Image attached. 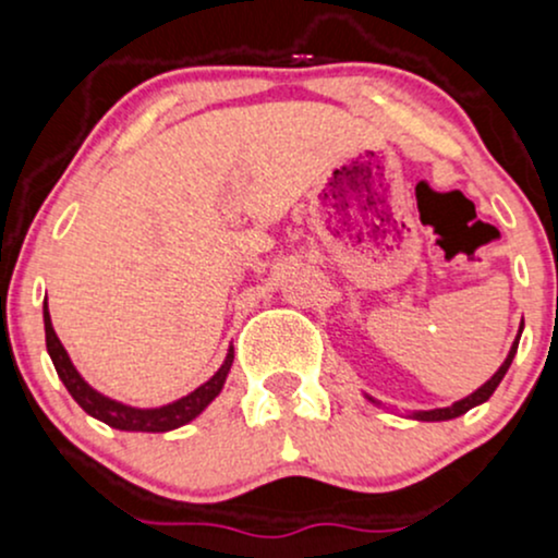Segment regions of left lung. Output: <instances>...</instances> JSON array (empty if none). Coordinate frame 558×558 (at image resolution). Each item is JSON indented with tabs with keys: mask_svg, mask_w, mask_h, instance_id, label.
I'll return each instance as SVG.
<instances>
[{
	"mask_svg": "<svg viewBox=\"0 0 558 558\" xmlns=\"http://www.w3.org/2000/svg\"><path fill=\"white\" fill-rule=\"evenodd\" d=\"M521 328H524V326H521ZM519 337H521V331H519ZM519 337H515V342H513L511 353H508L506 361H502V366L497 368V372L492 374V379H486V383L481 385L476 392H471V396L462 398V401H457V403H451V407H447V409H430V412H414L412 417H414V420H422V422L454 420V417H460V414L471 412V409H473V407H478V403L489 401V396H492V392L497 390V385L502 383V377H506V372H508V368H511V361H513L515 350H519ZM368 401H374V398H368ZM374 403H377V401H374Z\"/></svg>",
	"mask_w": 558,
	"mask_h": 558,
	"instance_id": "8db88e82",
	"label": "left lung"
}]
</instances>
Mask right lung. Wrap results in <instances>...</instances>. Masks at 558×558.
<instances>
[{"mask_svg": "<svg viewBox=\"0 0 558 558\" xmlns=\"http://www.w3.org/2000/svg\"><path fill=\"white\" fill-rule=\"evenodd\" d=\"M45 342H47V353L52 357V366H56L61 383L66 385V390L72 392L74 401H77L90 417L107 422L109 427H117V430H136V433H166L195 420L197 414H201L203 409L221 392L234 357V353L230 350L219 372H216L208 383L197 387V390H192L190 396L179 398V401L168 403V407H160V409H136L101 396V392L93 390V387L80 377L72 357H69L66 350H63L61 339H58L56 331H52L47 302H45Z\"/></svg>", "mask_w": 558, "mask_h": 558, "instance_id": "add662e5", "label": "right lung"}]
</instances>
